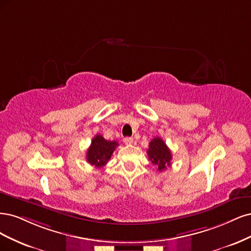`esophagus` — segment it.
I'll use <instances>...</instances> for the list:
<instances>
[{
	"mask_svg": "<svg viewBox=\"0 0 251 251\" xmlns=\"http://www.w3.org/2000/svg\"><path fill=\"white\" fill-rule=\"evenodd\" d=\"M123 142L126 144V145H131L133 143V139L132 137H129V136H126L123 139Z\"/></svg>",
	"mask_w": 251,
	"mask_h": 251,
	"instance_id": "obj_1",
	"label": "esophagus"
}]
</instances>
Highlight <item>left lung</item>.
Returning a JSON list of instances; mask_svg holds the SVG:
<instances>
[{
	"label": "left lung",
	"mask_w": 251,
	"mask_h": 251,
	"mask_svg": "<svg viewBox=\"0 0 251 251\" xmlns=\"http://www.w3.org/2000/svg\"><path fill=\"white\" fill-rule=\"evenodd\" d=\"M147 154L151 163L158 168V171H164L167 167L171 166L172 153L160 137H154L149 143Z\"/></svg>",
	"instance_id": "obj_1"
}]
</instances>
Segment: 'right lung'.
Instances as JSON below:
<instances>
[{
    "mask_svg": "<svg viewBox=\"0 0 251 251\" xmlns=\"http://www.w3.org/2000/svg\"><path fill=\"white\" fill-rule=\"evenodd\" d=\"M118 145L116 141H107L102 135L97 134L92 140L90 148L87 149L86 160L92 166L101 168L107 164Z\"/></svg>",
    "mask_w": 251,
    "mask_h": 251,
    "instance_id": "1",
    "label": "right lung"
}]
</instances>
